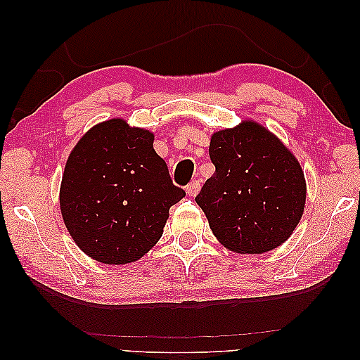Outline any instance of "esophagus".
<instances>
[{"label": "esophagus", "instance_id": "obj_1", "mask_svg": "<svg viewBox=\"0 0 360 360\" xmlns=\"http://www.w3.org/2000/svg\"><path fill=\"white\" fill-rule=\"evenodd\" d=\"M200 191V180H193L191 184L186 185V193L190 196H195Z\"/></svg>", "mask_w": 360, "mask_h": 360}]
</instances>
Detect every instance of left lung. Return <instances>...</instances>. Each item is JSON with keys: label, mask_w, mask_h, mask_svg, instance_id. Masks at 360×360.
I'll return each instance as SVG.
<instances>
[{"label": "left lung", "mask_w": 360, "mask_h": 360, "mask_svg": "<svg viewBox=\"0 0 360 360\" xmlns=\"http://www.w3.org/2000/svg\"><path fill=\"white\" fill-rule=\"evenodd\" d=\"M216 167L195 201L216 239L240 254H262L283 244L300 223L307 184L298 160L277 137L245 121L213 134Z\"/></svg>", "instance_id": "left-lung-1"}]
</instances>
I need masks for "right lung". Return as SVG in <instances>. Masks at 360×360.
I'll list each match as a JSON object with an SVG mask.
<instances>
[{"instance_id": "add662e5", "label": "right lung", "mask_w": 360, "mask_h": 360, "mask_svg": "<svg viewBox=\"0 0 360 360\" xmlns=\"http://www.w3.org/2000/svg\"><path fill=\"white\" fill-rule=\"evenodd\" d=\"M184 196L154 150V134L110 120L91 127L68 157L60 210L83 252L120 265L154 248L170 206Z\"/></svg>"}]
</instances>
